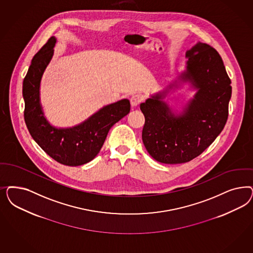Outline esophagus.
I'll return each instance as SVG.
<instances>
[{
  "mask_svg": "<svg viewBox=\"0 0 253 253\" xmlns=\"http://www.w3.org/2000/svg\"><path fill=\"white\" fill-rule=\"evenodd\" d=\"M141 101H142V97L140 95H134L130 98L131 106H138Z\"/></svg>",
  "mask_w": 253,
  "mask_h": 253,
  "instance_id": "obj_1",
  "label": "esophagus"
}]
</instances>
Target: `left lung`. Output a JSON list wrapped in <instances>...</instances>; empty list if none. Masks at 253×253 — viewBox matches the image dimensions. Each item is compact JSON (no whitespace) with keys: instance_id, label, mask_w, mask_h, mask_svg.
<instances>
[{"instance_id":"8db88e82","label":"left lung","mask_w":253,"mask_h":253,"mask_svg":"<svg viewBox=\"0 0 253 253\" xmlns=\"http://www.w3.org/2000/svg\"><path fill=\"white\" fill-rule=\"evenodd\" d=\"M185 57L186 70L178 79L190 83L196 93L181 114H174L163 100L175 84L140 104L145 117L143 144L160 163H186L201 155L220 135L228 118L232 86L219 53L198 42Z\"/></svg>"}]
</instances>
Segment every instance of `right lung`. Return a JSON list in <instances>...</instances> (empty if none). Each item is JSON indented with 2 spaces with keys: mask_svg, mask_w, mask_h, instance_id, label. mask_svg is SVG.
Here are the masks:
<instances>
[{
  "mask_svg": "<svg viewBox=\"0 0 253 253\" xmlns=\"http://www.w3.org/2000/svg\"><path fill=\"white\" fill-rule=\"evenodd\" d=\"M57 39L52 36L33 57L23 81L24 119L33 139L54 160L76 167L93 160L101 149L108 132L130 112V102L124 98L101 108L85 121L68 128L49 124L40 102L42 77L54 55Z\"/></svg>",
  "mask_w": 253,
  "mask_h": 253,
  "instance_id": "1",
  "label": "right lung"
}]
</instances>
